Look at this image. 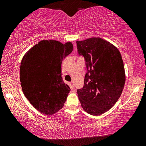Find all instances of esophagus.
<instances>
[{"label":"esophagus","instance_id":"obj_1","mask_svg":"<svg viewBox=\"0 0 146 146\" xmlns=\"http://www.w3.org/2000/svg\"><path fill=\"white\" fill-rule=\"evenodd\" d=\"M70 85H71V87L72 88H73L74 86H75V84H74V82H70Z\"/></svg>","mask_w":146,"mask_h":146}]
</instances>
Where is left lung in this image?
<instances>
[{"instance_id": "8db88e82", "label": "left lung", "mask_w": 146, "mask_h": 146, "mask_svg": "<svg viewBox=\"0 0 146 146\" xmlns=\"http://www.w3.org/2000/svg\"><path fill=\"white\" fill-rule=\"evenodd\" d=\"M79 55L84 58L87 68L84 86L78 89L83 110L92 115H100L110 110L120 98L125 76L118 49L99 37L76 41Z\"/></svg>"}]
</instances>
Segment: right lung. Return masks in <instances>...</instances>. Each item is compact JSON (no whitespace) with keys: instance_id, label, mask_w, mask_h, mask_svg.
<instances>
[{"instance_id":"obj_1","label":"right lung","mask_w":146,"mask_h":146,"mask_svg":"<svg viewBox=\"0 0 146 146\" xmlns=\"http://www.w3.org/2000/svg\"><path fill=\"white\" fill-rule=\"evenodd\" d=\"M71 42H39L26 53L20 67L23 91L31 104L42 113L50 115L63 108L70 91L61 73L63 58L72 52Z\"/></svg>"}]
</instances>
